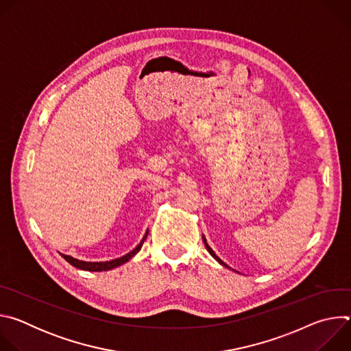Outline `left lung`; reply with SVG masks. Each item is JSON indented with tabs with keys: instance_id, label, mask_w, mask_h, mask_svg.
Listing matches in <instances>:
<instances>
[{
	"instance_id": "8db88e82",
	"label": "left lung",
	"mask_w": 351,
	"mask_h": 351,
	"mask_svg": "<svg viewBox=\"0 0 351 351\" xmlns=\"http://www.w3.org/2000/svg\"><path fill=\"white\" fill-rule=\"evenodd\" d=\"M203 241H204V244H206V248L208 250V253H210V254H211V256H213V257H214V258H215V260H217V261H218L221 265H223V267L229 268V265H228V264H225V263H223V261H222V260H221V258H219V257H218V256L214 253V250H213V248L208 245V243H207V239H206L204 236H203Z\"/></svg>"
}]
</instances>
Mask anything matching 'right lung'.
<instances>
[{
    "label": "right lung",
    "mask_w": 351,
    "mask_h": 351,
    "mask_svg": "<svg viewBox=\"0 0 351 351\" xmlns=\"http://www.w3.org/2000/svg\"><path fill=\"white\" fill-rule=\"evenodd\" d=\"M147 234H148V229H147V232H145V234L143 236V239H141V241L132 250L130 253H128V254H125V256H122V257H119V258H115V260H111V261H99V263H90V261H80V260H76V258H73V257H71V256H66V254H61L71 265H73V267H76V268H79V269H83V271H90V272H103V271H110V269H114V268H118V267H121V265H123L125 263H128L129 260H132L138 252H140V248H141V245H143V243H144V240H145V237H147Z\"/></svg>",
    "instance_id": "obj_1"
}]
</instances>
